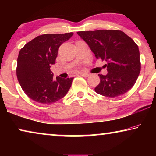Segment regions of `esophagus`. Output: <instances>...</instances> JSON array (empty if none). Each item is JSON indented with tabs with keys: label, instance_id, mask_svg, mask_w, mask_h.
Listing matches in <instances>:
<instances>
[{
	"label": "esophagus",
	"instance_id": "obj_1",
	"mask_svg": "<svg viewBox=\"0 0 156 156\" xmlns=\"http://www.w3.org/2000/svg\"><path fill=\"white\" fill-rule=\"evenodd\" d=\"M80 74L82 76H84V77H87V76H89V74L87 73H80Z\"/></svg>",
	"mask_w": 156,
	"mask_h": 156
}]
</instances>
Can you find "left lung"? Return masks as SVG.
Segmentation results:
<instances>
[{"instance_id": "left-lung-1", "label": "left lung", "mask_w": 156, "mask_h": 156, "mask_svg": "<svg viewBox=\"0 0 156 156\" xmlns=\"http://www.w3.org/2000/svg\"><path fill=\"white\" fill-rule=\"evenodd\" d=\"M97 59L105 61L106 75L99 74L100 83L94 90L107 97L123 95L131 89L140 71V53L135 42L126 34L116 30L80 31Z\"/></svg>"}]
</instances>
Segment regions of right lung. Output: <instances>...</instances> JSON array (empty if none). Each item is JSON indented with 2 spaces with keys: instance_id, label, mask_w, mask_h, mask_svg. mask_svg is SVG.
<instances>
[{
  "instance_id": "add662e5",
  "label": "right lung",
  "mask_w": 156,
  "mask_h": 156,
  "mask_svg": "<svg viewBox=\"0 0 156 156\" xmlns=\"http://www.w3.org/2000/svg\"><path fill=\"white\" fill-rule=\"evenodd\" d=\"M73 35L44 34L27 42L18 57L16 74L26 95L40 104H52L61 99L71 87L73 77L53 78L50 67L55 63L59 46Z\"/></svg>"
}]
</instances>
